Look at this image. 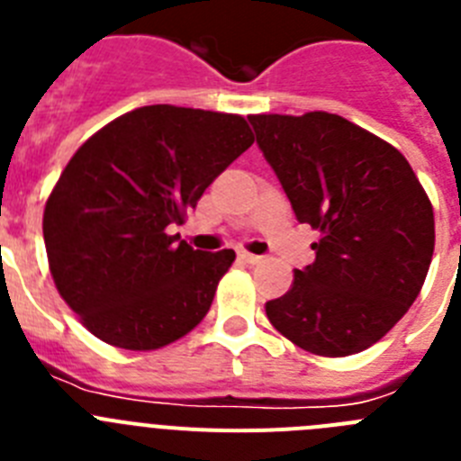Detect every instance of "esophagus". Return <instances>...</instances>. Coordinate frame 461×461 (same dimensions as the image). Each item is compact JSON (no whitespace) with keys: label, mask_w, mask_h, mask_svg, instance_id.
<instances>
[{"label":"esophagus","mask_w":461,"mask_h":461,"mask_svg":"<svg viewBox=\"0 0 461 461\" xmlns=\"http://www.w3.org/2000/svg\"><path fill=\"white\" fill-rule=\"evenodd\" d=\"M240 260H244V263H249V266H258V263H263V256H256V254H249V251H240Z\"/></svg>","instance_id":"1"}]
</instances>
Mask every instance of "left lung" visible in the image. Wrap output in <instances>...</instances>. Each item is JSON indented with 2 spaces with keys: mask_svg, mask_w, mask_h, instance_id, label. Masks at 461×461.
Instances as JSON below:
<instances>
[{
  "mask_svg": "<svg viewBox=\"0 0 461 461\" xmlns=\"http://www.w3.org/2000/svg\"><path fill=\"white\" fill-rule=\"evenodd\" d=\"M260 152L300 223L321 233L316 260L266 304L281 335L344 357L385 337L425 284L434 210L404 154L332 113L249 115Z\"/></svg>",
  "mask_w": 461,
  "mask_h": 461,
  "instance_id": "left-lung-1",
  "label": "left lung"
}]
</instances>
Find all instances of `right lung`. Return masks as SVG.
<instances>
[{"mask_svg":"<svg viewBox=\"0 0 461 461\" xmlns=\"http://www.w3.org/2000/svg\"><path fill=\"white\" fill-rule=\"evenodd\" d=\"M240 115L145 105L94 133L43 212L52 279L94 337L152 351L205 319L235 251L194 249L168 228L251 148Z\"/></svg>","mask_w":461,"mask_h":461,"instance_id":"1","label":"right lung"}]
</instances>
